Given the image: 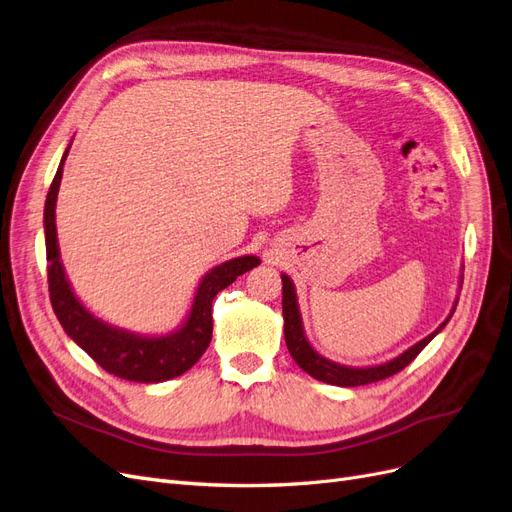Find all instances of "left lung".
<instances>
[{"label":"left lung","instance_id":"left-lung-1","mask_svg":"<svg viewBox=\"0 0 512 512\" xmlns=\"http://www.w3.org/2000/svg\"><path fill=\"white\" fill-rule=\"evenodd\" d=\"M283 278V319H285V342L287 349L291 353V357L295 359L306 374H310L317 381H323L327 385H336V387H359V385H368V383H376L383 381V378L393 376L395 372L404 370L412 359H415L427 344L432 342V338L442 332V327L449 323V319L453 317L455 306L451 315L440 323V327L436 332H432L430 336H425L423 340H419L417 344H412L408 351H404L402 355H398L391 361H385V364L378 366H366V368H353V366H342L336 364V361L323 357L321 353H317L312 349V344L308 342L306 334H304V325H302V315H300V306H298V293H295L293 280L287 274H280ZM464 280V276H461Z\"/></svg>","mask_w":512,"mask_h":512}]
</instances>
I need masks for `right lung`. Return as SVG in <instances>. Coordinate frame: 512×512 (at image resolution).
I'll return each mask as SVG.
<instances>
[{
  "label": "right lung",
  "instance_id": "obj_1",
  "mask_svg": "<svg viewBox=\"0 0 512 512\" xmlns=\"http://www.w3.org/2000/svg\"><path fill=\"white\" fill-rule=\"evenodd\" d=\"M70 146L65 148L44 204L48 291H51V304L55 315L65 329V334L89 357H93L95 364H100L106 372L134 383L170 381V378L185 374L208 349L212 338L214 295L232 285L244 272L257 268L261 259L255 255H244L229 259L221 263V266L206 272L200 285H197L187 319L170 334L142 336L97 319L76 298L70 280L65 276L59 255L55 206L63 176V163L70 153Z\"/></svg>",
  "mask_w": 512,
  "mask_h": 512
}]
</instances>
